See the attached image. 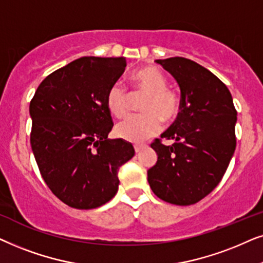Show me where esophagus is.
<instances>
[{
    "instance_id": "obj_1",
    "label": "esophagus",
    "mask_w": 263,
    "mask_h": 263,
    "mask_svg": "<svg viewBox=\"0 0 263 263\" xmlns=\"http://www.w3.org/2000/svg\"><path fill=\"white\" fill-rule=\"evenodd\" d=\"M134 146H135V152L136 153H139L143 148H144V145H143V144H135Z\"/></svg>"
}]
</instances>
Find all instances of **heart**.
I'll return each instance as SVG.
<instances>
[{"instance_id":"1","label":"heart","mask_w":263,"mask_h":263,"mask_svg":"<svg viewBox=\"0 0 263 263\" xmlns=\"http://www.w3.org/2000/svg\"><path fill=\"white\" fill-rule=\"evenodd\" d=\"M134 92L145 93L142 101L143 114L132 115L119 122L115 134L125 141L139 143L156 135L161 129V119L172 121L180 110V99L176 91L167 86L163 73L153 66L137 69L131 76ZM107 107L111 115L121 119L129 111V96L121 84H114L107 93Z\"/></svg>"}]
</instances>
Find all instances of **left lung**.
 <instances>
[{"label":"left lung","mask_w":263,"mask_h":263,"mask_svg":"<svg viewBox=\"0 0 263 263\" xmlns=\"http://www.w3.org/2000/svg\"><path fill=\"white\" fill-rule=\"evenodd\" d=\"M156 62L176 78L181 97L176 121L152 143L157 161L148 181L162 201L190 205L211 194L229 167L237 110L225 84L197 62L180 56Z\"/></svg>","instance_id":"left-lung-1"}]
</instances>
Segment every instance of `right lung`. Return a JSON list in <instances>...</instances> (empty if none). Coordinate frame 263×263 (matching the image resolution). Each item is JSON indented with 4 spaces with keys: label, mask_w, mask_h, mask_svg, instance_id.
<instances>
[{
    "label": "right lung",
    "mask_w": 263,
    "mask_h": 263,
    "mask_svg": "<svg viewBox=\"0 0 263 263\" xmlns=\"http://www.w3.org/2000/svg\"><path fill=\"white\" fill-rule=\"evenodd\" d=\"M125 58L84 56L56 69L30 102V142L45 184L65 204L93 209L110 201L132 144L108 139L113 127L107 93L125 71Z\"/></svg>",
    "instance_id": "obj_1"
}]
</instances>
